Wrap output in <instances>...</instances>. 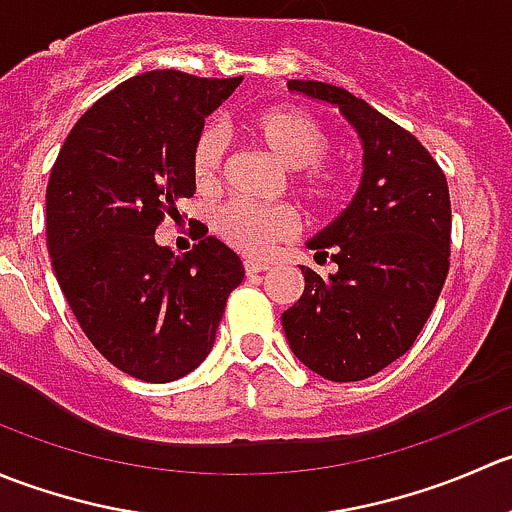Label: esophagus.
Here are the masks:
<instances>
[{"label": "esophagus", "instance_id": "obj_1", "mask_svg": "<svg viewBox=\"0 0 512 512\" xmlns=\"http://www.w3.org/2000/svg\"><path fill=\"white\" fill-rule=\"evenodd\" d=\"M267 270H270V265H267V262L245 260V272H247V275H255V272H267Z\"/></svg>", "mask_w": 512, "mask_h": 512}]
</instances>
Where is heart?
Here are the masks:
<instances>
[{
  "instance_id": "heart-1",
  "label": "heart",
  "mask_w": 512,
  "mask_h": 512,
  "mask_svg": "<svg viewBox=\"0 0 512 512\" xmlns=\"http://www.w3.org/2000/svg\"><path fill=\"white\" fill-rule=\"evenodd\" d=\"M245 131L262 151L289 170V188L312 213H327L342 200L344 178L327 153L332 136L319 118L297 106H272L252 113ZM225 138L215 126L198 133L190 151V173L200 190H210L223 175ZM297 227V215L289 205H247L240 200L223 205L215 215V230L227 245L262 255L275 242L285 240Z\"/></svg>"
}]
</instances>
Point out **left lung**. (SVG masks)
I'll use <instances>...</instances> for the list:
<instances>
[{"label": "left lung", "mask_w": 512, "mask_h": 512, "mask_svg": "<svg viewBox=\"0 0 512 512\" xmlns=\"http://www.w3.org/2000/svg\"><path fill=\"white\" fill-rule=\"evenodd\" d=\"M339 106L364 146L352 205L307 242L334 275L302 267L304 292L282 314L294 356L329 381H361L416 342L451 265V198L441 165L416 136L347 89L289 81Z\"/></svg>", "instance_id": "obj_1"}]
</instances>
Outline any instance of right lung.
Wrapping results in <instances>:
<instances>
[{
  "instance_id": "1",
  "label": "right lung",
  "mask_w": 512,
  "mask_h": 512,
  "mask_svg": "<svg viewBox=\"0 0 512 512\" xmlns=\"http://www.w3.org/2000/svg\"><path fill=\"white\" fill-rule=\"evenodd\" d=\"M240 81L133 76L76 121L51 168L46 247L61 292L101 356L141 381L190 374L245 277L218 237L203 235L183 257L156 242L165 215L178 218L195 193L190 151L205 116Z\"/></svg>"
}]
</instances>
